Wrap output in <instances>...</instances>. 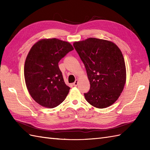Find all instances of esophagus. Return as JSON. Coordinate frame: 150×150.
I'll use <instances>...</instances> for the list:
<instances>
[{
  "mask_svg": "<svg viewBox=\"0 0 150 150\" xmlns=\"http://www.w3.org/2000/svg\"><path fill=\"white\" fill-rule=\"evenodd\" d=\"M78 82H79V81H78V80H76V81H75V82H73V85L74 86H77V84H78Z\"/></svg>",
  "mask_w": 150,
  "mask_h": 150,
  "instance_id": "34e87169",
  "label": "esophagus"
}]
</instances>
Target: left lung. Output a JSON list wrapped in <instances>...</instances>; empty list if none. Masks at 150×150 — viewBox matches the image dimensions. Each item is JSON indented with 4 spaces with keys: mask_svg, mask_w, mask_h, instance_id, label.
Segmentation results:
<instances>
[{
    "mask_svg": "<svg viewBox=\"0 0 150 150\" xmlns=\"http://www.w3.org/2000/svg\"><path fill=\"white\" fill-rule=\"evenodd\" d=\"M73 46L90 81V90L84 93L86 100L98 108L111 106L126 83V66L121 51L113 42L96 38L75 42Z\"/></svg>",
    "mask_w": 150,
    "mask_h": 150,
    "instance_id": "left-lung-1",
    "label": "left lung"
}]
</instances>
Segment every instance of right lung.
Returning <instances> with one entry per match:
<instances>
[{
	"label": "right lung",
	"mask_w": 150,
	"mask_h": 150,
	"mask_svg": "<svg viewBox=\"0 0 150 150\" xmlns=\"http://www.w3.org/2000/svg\"><path fill=\"white\" fill-rule=\"evenodd\" d=\"M73 50L68 42L42 39L31 47L24 64V78L30 95L38 104L53 108L65 100L70 88L64 81L59 62Z\"/></svg>",
	"instance_id": "1"
}]
</instances>
